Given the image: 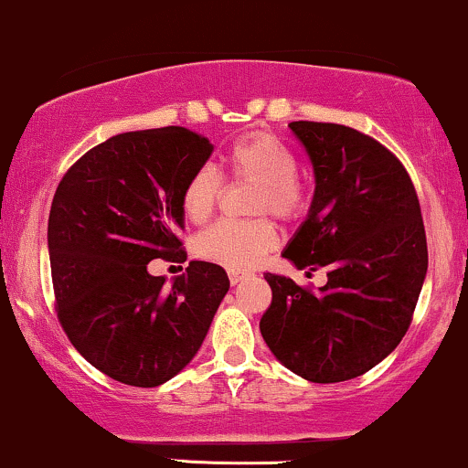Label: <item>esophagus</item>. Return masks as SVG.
<instances>
[{
    "instance_id": "obj_1",
    "label": "esophagus",
    "mask_w": 468,
    "mask_h": 468,
    "mask_svg": "<svg viewBox=\"0 0 468 468\" xmlns=\"http://www.w3.org/2000/svg\"><path fill=\"white\" fill-rule=\"evenodd\" d=\"M244 277H249V273H246V271L229 269V280H230V284H238V282H242Z\"/></svg>"
}]
</instances>
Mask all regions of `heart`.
<instances>
[{"label":"heart","instance_id":"b5f03b06","mask_svg":"<svg viewBox=\"0 0 468 468\" xmlns=\"http://www.w3.org/2000/svg\"><path fill=\"white\" fill-rule=\"evenodd\" d=\"M222 166L233 179L255 182L250 197L253 219H222L204 230L195 242L202 258L219 261L229 269H249L277 244V230L264 215L282 222L302 218L309 208V186L297 176V155L286 142L269 131H250L238 137L224 153ZM222 195L218 168L204 164L182 188L184 218L191 224H204L215 213Z\"/></svg>","mask_w":468,"mask_h":468}]
</instances>
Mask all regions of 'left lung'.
<instances>
[{
	"label": "left lung",
	"mask_w": 468,
	"mask_h": 468,
	"mask_svg": "<svg viewBox=\"0 0 468 468\" xmlns=\"http://www.w3.org/2000/svg\"><path fill=\"white\" fill-rule=\"evenodd\" d=\"M315 173L309 219L284 258L328 269L320 291L266 273L273 297L260 331L309 382L371 371L402 342L429 266L420 199L407 168L376 137L344 124L291 122Z\"/></svg>",
	"instance_id": "1"
}]
</instances>
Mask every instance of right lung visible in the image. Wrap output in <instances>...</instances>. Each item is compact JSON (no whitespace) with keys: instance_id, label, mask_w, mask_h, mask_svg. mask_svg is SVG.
Wrapping results in <instances>:
<instances>
[{"instance_id":"1","label":"right lung","mask_w":468,"mask_h":468,"mask_svg":"<svg viewBox=\"0 0 468 468\" xmlns=\"http://www.w3.org/2000/svg\"><path fill=\"white\" fill-rule=\"evenodd\" d=\"M213 153L182 126L122 133L84 153L61 177L48 215L55 313L77 351L101 373L159 387L202 346L229 275L191 261L171 286L151 260L186 261L182 188Z\"/></svg>"}]
</instances>
